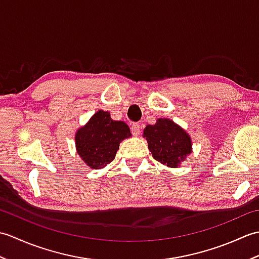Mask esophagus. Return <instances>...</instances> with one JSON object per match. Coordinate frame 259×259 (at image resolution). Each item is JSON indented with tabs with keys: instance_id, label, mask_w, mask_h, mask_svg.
I'll use <instances>...</instances> for the list:
<instances>
[{
	"instance_id": "esophagus-1",
	"label": "esophagus",
	"mask_w": 259,
	"mask_h": 259,
	"mask_svg": "<svg viewBox=\"0 0 259 259\" xmlns=\"http://www.w3.org/2000/svg\"><path fill=\"white\" fill-rule=\"evenodd\" d=\"M131 133H133L134 136H139L140 125L138 123H133V125H131Z\"/></svg>"
}]
</instances>
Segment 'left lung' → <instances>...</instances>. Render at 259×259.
Returning <instances> with one entry per match:
<instances>
[{
	"label": "left lung",
	"mask_w": 259,
	"mask_h": 259,
	"mask_svg": "<svg viewBox=\"0 0 259 259\" xmlns=\"http://www.w3.org/2000/svg\"><path fill=\"white\" fill-rule=\"evenodd\" d=\"M142 136L153 159L170 168L180 167L192 151L189 134L171 119L158 118L155 124L146 125Z\"/></svg>",
	"instance_id": "obj_1"
}]
</instances>
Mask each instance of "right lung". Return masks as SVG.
<instances>
[{"label":"right lung","mask_w":259,"mask_h":259,"mask_svg":"<svg viewBox=\"0 0 259 259\" xmlns=\"http://www.w3.org/2000/svg\"><path fill=\"white\" fill-rule=\"evenodd\" d=\"M131 137L129 125L111 119L108 111L98 110L89 121L76 130L75 149L91 169H102L111 162L120 142Z\"/></svg>","instance_id":"right-lung-1"}]
</instances>
